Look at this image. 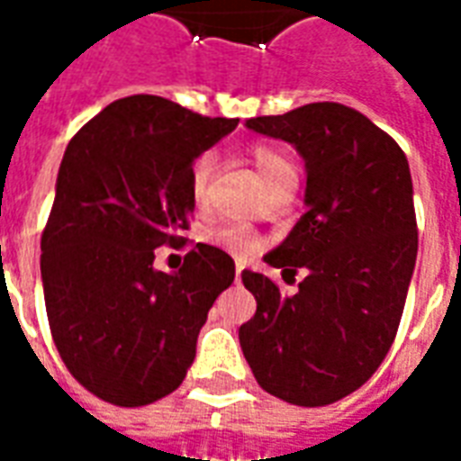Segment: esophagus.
I'll use <instances>...</instances> for the list:
<instances>
[{
    "label": "esophagus",
    "instance_id": "34e87169",
    "mask_svg": "<svg viewBox=\"0 0 461 461\" xmlns=\"http://www.w3.org/2000/svg\"><path fill=\"white\" fill-rule=\"evenodd\" d=\"M241 271H244V261H237V267H234V274H237V281H241Z\"/></svg>",
    "mask_w": 461,
    "mask_h": 461
}]
</instances>
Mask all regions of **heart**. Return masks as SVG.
<instances>
[{
    "label": "heart",
    "mask_w": 461,
    "mask_h": 461,
    "mask_svg": "<svg viewBox=\"0 0 461 461\" xmlns=\"http://www.w3.org/2000/svg\"><path fill=\"white\" fill-rule=\"evenodd\" d=\"M251 158H254V165H257V170H259L261 180L264 182L269 180V177H274V175H279L281 170L291 167L289 158H286L279 148H271V145H264V142L251 148ZM214 165H217V160H214L212 152H204V155H200L197 160L192 162L190 192L194 202L204 200V192H207V185H210ZM210 241L212 244H217L220 249L230 251V254H237V257H249V254H254V251L259 249L257 237L251 234V230L241 227V224H231V227H221V230L212 231Z\"/></svg>",
    "instance_id": "obj_1"
}]
</instances>
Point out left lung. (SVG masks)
Instances as JSON below:
<instances>
[{"instance_id": "1", "label": "left lung", "mask_w": 461, "mask_h": 461, "mask_svg": "<svg viewBox=\"0 0 461 461\" xmlns=\"http://www.w3.org/2000/svg\"><path fill=\"white\" fill-rule=\"evenodd\" d=\"M247 128L291 142L306 167V214L264 261L294 279V296L257 271L241 281L257 313L240 329L251 373L291 405H330L373 375L395 340L417 259L405 152L363 113L309 104Z\"/></svg>"}]
</instances>
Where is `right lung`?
Wrapping results in <instances>:
<instances>
[{
  "label": "right lung",
  "mask_w": 461,
  "mask_h": 461,
  "mask_svg": "<svg viewBox=\"0 0 461 461\" xmlns=\"http://www.w3.org/2000/svg\"><path fill=\"white\" fill-rule=\"evenodd\" d=\"M237 122L128 95L66 148L41 234L46 316L71 375L105 402L140 407L177 390L212 303L234 281V259L202 241L177 271L152 261L185 241L192 162Z\"/></svg>",
  "instance_id": "right-lung-1"
}]
</instances>
